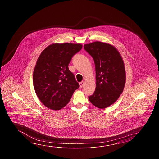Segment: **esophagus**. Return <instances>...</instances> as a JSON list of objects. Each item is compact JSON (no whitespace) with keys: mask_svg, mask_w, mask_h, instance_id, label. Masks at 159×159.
Instances as JSON below:
<instances>
[{"mask_svg":"<svg viewBox=\"0 0 159 159\" xmlns=\"http://www.w3.org/2000/svg\"><path fill=\"white\" fill-rule=\"evenodd\" d=\"M84 85V81H82L81 82H80V88H82Z\"/></svg>","mask_w":159,"mask_h":159,"instance_id":"1","label":"esophagus"}]
</instances>
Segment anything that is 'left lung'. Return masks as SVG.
Segmentation results:
<instances>
[{"mask_svg":"<svg viewBox=\"0 0 159 159\" xmlns=\"http://www.w3.org/2000/svg\"><path fill=\"white\" fill-rule=\"evenodd\" d=\"M95 66L96 88L89 99L97 108L108 107L117 101L125 84L124 62L117 49L111 44L95 41L84 44Z\"/></svg>","mask_w":159,"mask_h":159,"instance_id":"left-lung-1","label":"left lung"}]
</instances>
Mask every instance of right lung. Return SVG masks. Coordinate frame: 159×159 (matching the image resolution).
<instances>
[{"mask_svg":"<svg viewBox=\"0 0 159 159\" xmlns=\"http://www.w3.org/2000/svg\"><path fill=\"white\" fill-rule=\"evenodd\" d=\"M82 45L54 43L48 46L37 59L33 74L37 97L48 108L59 110L70 101L80 84L68 65Z\"/></svg>","mask_w":159,"mask_h":159,"instance_id":"right-lung-1","label":"right lung"}]
</instances>
